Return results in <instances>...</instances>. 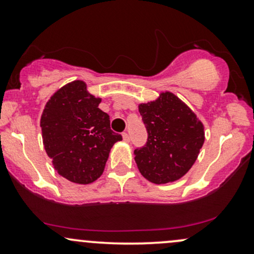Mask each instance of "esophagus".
Returning a JSON list of instances; mask_svg holds the SVG:
<instances>
[{
    "instance_id": "esophagus-1",
    "label": "esophagus",
    "mask_w": 254,
    "mask_h": 254,
    "mask_svg": "<svg viewBox=\"0 0 254 254\" xmlns=\"http://www.w3.org/2000/svg\"><path fill=\"white\" fill-rule=\"evenodd\" d=\"M122 136H123V139L125 142H130V135L127 132H123L122 133Z\"/></svg>"
}]
</instances>
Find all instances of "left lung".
<instances>
[{"label": "left lung", "instance_id": "8db88e82", "mask_svg": "<svg viewBox=\"0 0 254 254\" xmlns=\"http://www.w3.org/2000/svg\"><path fill=\"white\" fill-rule=\"evenodd\" d=\"M138 111L148 133L143 147L135 149L141 174L154 184L180 179L194 164L204 143L203 124L170 92L141 104Z\"/></svg>", "mask_w": 254, "mask_h": 254}]
</instances>
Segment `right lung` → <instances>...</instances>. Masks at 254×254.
<instances>
[{
  "label": "right lung",
  "mask_w": 254,
  "mask_h": 254,
  "mask_svg": "<svg viewBox=\"0 0 254 254\" xmlns=\"http://www.w3.org/2000/svg\"><path fill=\"white\" fill-rule=\"evenodd\" d=\"M83 81L57 90L43 111L40 127L46 154L58 174L76 184H90L103 174L112 145L122 135L111 130L101 99L87 92Z\"/></svg>",
  "instance_id": "1"
}]
</instances>
